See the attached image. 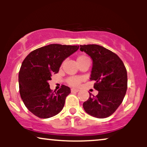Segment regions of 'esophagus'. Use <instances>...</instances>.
<instances>
[{
	"instance_id": "esophagus-1",
	"label": "esophagus",
	"mask_w": 147,
	"mask_h": 147,
	"mask_svg": "<svg viewBox=\"0 0 147 147\" xmlns=\"http://www.w3.org/2000/svg\"><path fill=\"white\" fill-rule=\"evenodd\" d=\"M79 91V89L77 88H71L72 92H77Z\"/></svg>"
}]
</instances>
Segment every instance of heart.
<instances>
[{
    "label": "heart",
    "instance_id": "1",
    "mask_svg": "<svg viewBox=\"0 0 147 147\" xmlns=\"http://www.w3.org/2000/svg\"><path fill=\"white\" fill-rule=\"evenodd\" d=\"M86 57H87L86 56H80L77 58V61L82 59L84 58H86ZM81 82H82V78L79 77H71L68 79V83L70 84V85L73 86H78L79 84H80Z\"/></svg>",
    "mask_w": 147,
    "mask_h": 147
}]
</instances>
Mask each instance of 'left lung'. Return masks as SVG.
I'll list each match as a JSON object with an SVG mask.
<instances>
[{"label": "left lung", "instance_id": "left-lung-1", "mask_svg": "<svg viewBox=\"0 0 147 147\" xmlns=\"http://www.w3.org/2000/svg\"><path fill=\"white\" fill-rule=\"evenodd\" d=\"M80 50L92 60L90 80H95L96 96L90 94L84 102V111L97 118L109 117L122 104L127 90V72L114 52L99 45H80Z\"/></svg>", "mask_w": 147, "mask_h": 147}]
</instances>
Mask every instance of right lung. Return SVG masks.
I'll return each instance as SVG.
<instances>
[{
    "mask_svg": "<svg viewBox=\"0 0 147 147\" xmlns=\"http://www.w3.org/2000/svg\"><path fill=\"white\" fill-rule=\"evenodd\" d=\"M79 48V45L50 44L31 52L22 63L18 73L19 92L23 103L32 113L46 119L63 109L70 88L62 85L52 92L49 80L59 72L62 63Z\"/></svg>",
    "mask_w": 147,
    "mask_h": 147,
    "instance_id": "right-lung-1",
    "label": "right lung"
}]
</instances>
